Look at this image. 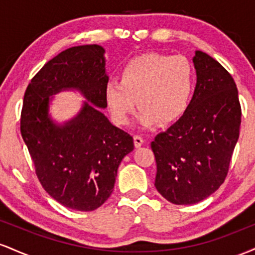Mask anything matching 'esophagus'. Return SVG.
Returning <instances> with one entry per match:
<instances>
[{"label": "esophagus", "instance_id": "obj_1", "mask_svg": "<svg viewBox=\"0 0 255 255\" xmlns=\"http://www.w3.org/2000/svg\"><path fill=\"white\" fill-rule=\"evenodd\" d=\"M142 144H144V139H142L141 135H134V145L135 147H140Z\"/></svg>", "mask_w": 255, "mask_h": 255}]
</instances>
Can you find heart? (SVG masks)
Masks as SVG:
<instances>
[{
    "label": "heart",
    "instance_id": "1",
    "mask_svg": "<svg viewBox=\"0 0 255 255\" xmlns=\"http://www.w3.org/2000/svg\"><path fill=\"white\" fill-rule=\"evenodd\" d=\"M194 85V71L186 57L148 52L128 60L120 71V81H108L104 101L116 125H127L139 105L137 125L152 128L182 118Z\"/></svg>",
    "mask_w": 255,
    "mask_h": 255
}]
</instances>
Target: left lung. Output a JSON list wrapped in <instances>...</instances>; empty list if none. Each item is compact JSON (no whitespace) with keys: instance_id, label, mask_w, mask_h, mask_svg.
Returning <instances> with one entry per match:
<instances>
[{"instance_id":"1","label":"left lung","mask_w":255,"mask_h":255,"mask_svg":"<svg viewBox=\"0 0 255 255\" xmlns=\"http://www.w3.org/2000/svg\"><path fill=\"white\" fill-rule=\"evenodd\" d=\"M197 86L184 115L151 142L157 164L154 186L166 200L192 205L224 182L241 125L235 81L203 51L193 57Z\"/></svg>"}]
</instances>
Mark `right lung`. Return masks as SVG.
<instances>
[{
    "mask_svg": "<svg viewBox=\"0 0 255 255\" xmlns=\"http://www.w3.org/2000/svg\"><path fill=\"white\" fill-rule=\"evenodd\" d=\"M104 52L97 44L60 52L32 78L24 96L20 130L38 180L50 197L75 211H93L108 200L120 163L134 148L133 137L98 109L107 108ZM64 89H78L88 102L74 119L56 125L48 102Z\"/></svg>",
    "mask_w": 255,
    "mask_h": 255,
    "instance_id": "right-lung-1",
    "label": "right lung"
}]
</instances>
